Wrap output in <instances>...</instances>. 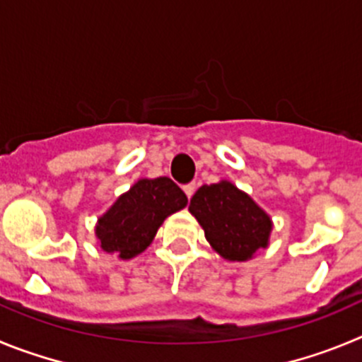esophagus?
I'll use <instances>...</instances> for the list:
<instances>
[{
  "label": "esophagus",
  "mask_w": 362,
  "mask_h": 362,
  "mask_svg": "<svg viewBox=\"0 0 362 362\" xmlns=\"http://www.w3.org/2000/svg\"><path fill=\"white\" fill-rule=\"evenodd\" d=\"M194 189H197V185H194V182H191V184H185L184 185V193L187 194V198H191L194 194Z\"/></svg>",
  "instance_id": "obj_1"
}]
</instances>
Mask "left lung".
I'll return each mask as SVG.
<instances>
[{
  "label": "left lung",
  "instance_id": "left-lung-1",
  "mask_svg": "<svg viewBox=\"0 0 362 362\" xmlns=\"http://www.w3.org/2000/svg\"><path fill=\"white\" fill-rule=\"evenodd\" d=\"M189 213L198 220L211 247L229 262H247L269 245L272 220L230 182L202 185L191 198Z\"/></svg>",
  "mask_w": 362,
  "mask_h": 362
}]
</instances>
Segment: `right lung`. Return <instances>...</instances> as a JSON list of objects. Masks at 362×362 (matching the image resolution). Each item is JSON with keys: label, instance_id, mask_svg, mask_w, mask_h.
I'll list each match as a JSON object with an SVG mask.
<instances>
[{"label": "right lung", "instance_id": "right-lung-1", "mask_svg": "<svg viewBox=\"0 0 362 362\" xmlns=\"http://www.w3.org/2000/svg\"><path fill=\"white\" fill-rule=\"evenodd\" d=\"M185 205L187 197L171 178H141L97 220L100 249L120 259L135 258L148 249L165 218Z\"/></svg>", "mask_w": 362, "mask_h": 362}]
</instances>
